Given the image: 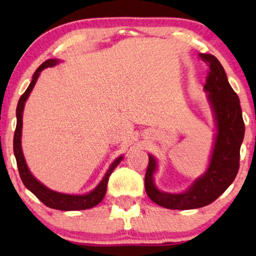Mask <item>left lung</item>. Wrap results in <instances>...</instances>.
Returning a JSON list of instances; mask_svg holds the SVG:
<instances>
[{
    "instance_id": "8db88e82",
    "label": "left lung",
    "mask_w": 256,
    "mask_h": 256,
    "mask_svg": "<svg viewBox=\"0 0 256 256\" xmlns=\"http://www.w3.org/2000/svg\"><path fill=\"white\" fill-rule=\"evenodd\" d=\"M199 57L210 68L204 90L214 115L216 142L206 172L182 194H168L156 188L154 174L157 163L155 157L149 155L144 177L146 192L154 202L166 208L192 210L211 204L233 183L239 171L240 146L244 136L239 96L230 87L225 70L214 56L199 54Z\"/></svg>"
}]
</instances>
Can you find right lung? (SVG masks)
<instances>
[{
    "label": "right lung",
    "mask_w": 256,
    "mask_h": 256,
    "mask_svg": "<svg viewBox=\"0 0 256 256\" xmlns=\"http://www.w3.org/2000/svg\"><path fill=\"white\" fill-rule=\"evenodd\" d=\"M59 60L57 59H48L45 60L40 68L36 70V72L34 73L32 80H31L29 87H28L26 92L22 94V96L20 98L18 104H17L16 110V116H17V124H16V130L14 134V154H15L17 168H18V172L22 180L23 184L26 185L28 190H30L40 200L43 202L44 205L48 206L51 208L60 210V211H78V210H87L92 208L94 206L99 204L102 200L104 194L107 191V183L108 178H110V174L113 172V170L118 166V163L121 162L124 156H118L113 163L110 164V169L107 170L106 174H104L102 180L98 186L94 188L93 191H90L87 194H60V192L52 191L50 188H48L45 185H43L40 182H38L36 178L32 176V174L30 172L29 168L26 166V160H24V155L22 152V144H20V136H22V122H23V110L24 104L28 98H29L31 90H32L34 84H36L38 76H40V71H43L46 68H52L56 64H58Z\"/></svg>",
    "instance_id": "right-lung-1"
}]
</instances>
